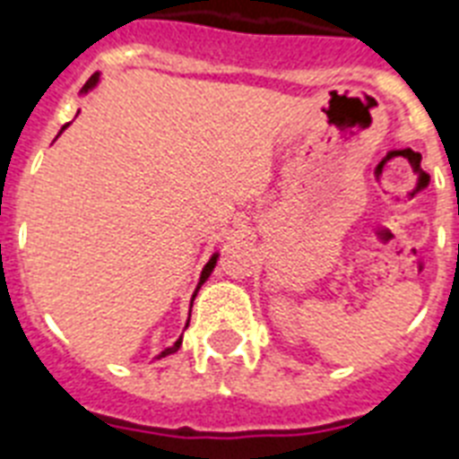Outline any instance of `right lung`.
I'll return each mask as SVG.
<instances>
[{"instance_id": "right-lung-1", "label": "right lung", "mask_w": 459, "mask_h": 459, "mask_svg": "<svg viewBox=\"0 0 459 459\" xmlns=\"http://www.w3.org/2000/svg\"><path fill=\"white\" fill-rule=\"evenodd\" d=\"M99 82H100V73H94V74H91V77H89V82H87V84H84V87H82V91H80V94H89V91H91V89H94L96 84H99ZM65 126H68V125H65ZM65 126H63V129H61V134L65 132ZM217 259H219V252H214V255L210 256V262L204 264L203 273H200V281H197V288H195V292H193V299H195L197 290L203 288V285H204V281H207V278H210V275H212V271H214V266H217ZM193 299H191V307H193ZM188 323H191V316H188ZM188 323H186V327H188ZM181 342H184V334H181V337H178L177 342H174V344H171V346H167L165 351H160V356H158V359H165V356H171V353H177L178 349H181Z\"/></svg>"}]
</instances>
